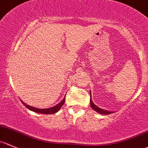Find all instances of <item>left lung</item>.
<instances>
[{
  "instance_id": "obj_1",
  "label": "left lung",
  "mask_w": 148,
  "mask_h": 148,
  "mask_svg": "<svg viewBox=\"0 0 148 148\" xmlns=\"http://www.w3.org/2000/svg\"><path fill=\"white\" fill-rule=\"evenodd\" d=\"M90 97H91V92H90ZM90 106H91L92 109H94L95 111H96L97 112H98L100 114H104V115H106V114H112V113H113L112 112H109V111L104 110V109H101V108L98 107L97 106L95 105V104L93 103L91 97H90Z\"/></svg>"
}]
</instances>
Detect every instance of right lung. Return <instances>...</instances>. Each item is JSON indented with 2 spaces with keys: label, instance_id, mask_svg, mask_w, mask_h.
Here are the masks:
<instances>
[{
  "label": "right lung",
  "instance_id": "add662e5",
  "mask_svg": "<svg viewBox=\"0 0 148 148\" xmlns=\"http://www.w3.org/2000/svg\"><path fill=\"white\" fill-rule=\"evenodd\" d=\"M65 99H66V97L63 98V100H62L61 102L58 103V104H56V106L51 108H47V109H38V108H35V107H33V106L27 105V104H25V102H23L21 99H20V101H22V103H23L24 105L26 106L27 109H29V110L32 111V112H34L36 113H39V114H53L59 111V109H61V106L63 105V104H64Z\"/></svg>",
  "mask_w": 148,
  "mask_h": 148
}]
</instances>
